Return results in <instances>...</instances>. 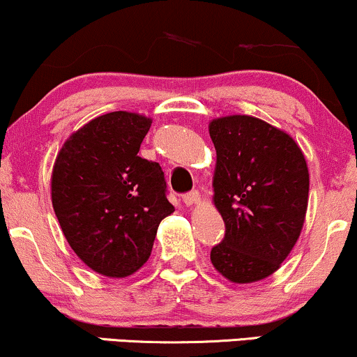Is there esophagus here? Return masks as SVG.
I'll use <instances>...</instances> for the list:
<instances>
[{
  "label": "esophagus",
  "mask_w": 357,
  "mask_h": 357,
  "mask_svg": "<svg viewBox=\"0 0 357 357\" xmlns=\"http://www.w3.org/2000/svg\"><path fill=\"white\" fill-rule=\"evenodd\" d=\"M199 199H201V196H199V192H197V191H191V192H188V195L183 196L184 204H188V206L197 204V203H199Z\"/></svg>",
  "instance_id": "obj_1"
}]
</instances>
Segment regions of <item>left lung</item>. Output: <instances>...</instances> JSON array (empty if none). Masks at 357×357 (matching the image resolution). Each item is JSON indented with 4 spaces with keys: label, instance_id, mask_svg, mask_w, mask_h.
I'll use <instances>...</instances> for the list:
<instances>
[{
    "label": "left lung",
    "instance_id": "obj_1",
    "mask_svg": "<svg viewBox=\"0 0 357 357\" xmlns=\"http://www.w3.org/2000/svg\"><path fill=\"white\" fill-rule=\"evenodd\" d=\"M209 136L216 149L213 201L226 225L211 263L234 284L261 281L281 268L303 231L306 158L286 131L255 116L213 119Z\"/></svg>",
    "mask_w": 357,
    "mask_h": 357
}]
</instances>
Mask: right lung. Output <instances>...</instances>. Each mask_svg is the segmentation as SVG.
Masks as SVG:
<instances>
[{
	"mask_svg": "<svg viewBox=\"0 0 357 357\" xmlns=\"http://www.w3.org/2000/svg\"><path fill=\"white\" fill-rule=\"evenodd\" d=\"M151 123L128 111L98 116L56 156V218L76 256L106 278L135 274L151 255L160 222L174 211L161 166L137 156Z\"/></svg>",
	"mask_w": 357,
	"mask_h": 357,
	"instance_id": "right-lung-1",
	"label": "right lung"
}]
</instances>
